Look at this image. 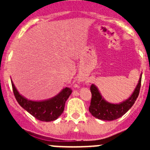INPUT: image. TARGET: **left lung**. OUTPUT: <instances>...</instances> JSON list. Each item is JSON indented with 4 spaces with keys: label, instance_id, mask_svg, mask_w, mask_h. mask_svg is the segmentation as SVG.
<instances>
[{
    "label": "left lung",
    "instance_id": "1",
    "mask_svg": "<svg viewBox=\"0 0 150 150\" xmlns=\"http://www.w3.org/2000/svg\"><path fill=\"white\" fill-rule=\"evenodd\" d=\"M142 75V73H141L138 83L131 96L127 99L119 103H111L107 102L101 94L97 86L92 84L90 88L92 98L89 107V112L93 117L102 120L111 121L120 118L131 109L137 100L139 93Z\"/></svg>",
    "mask_w": 150,
    "mask_h": 150
}]
</instances>
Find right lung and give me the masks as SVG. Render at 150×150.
Masks as SVG:
<instances>
[{
	"label": "right lung",
	"mask_w": 150,
	"mask_h": 150,
	"mask_svg": "<svg viewBox=\"0 0 150 150\" xmlns=\"http://www.w3.org/2000/svg\"><path fill=\"white\" fill-rule=\"evenodd\" d=\"M11 81L13 94L19 105L40 121L51 122L59 117L64 110L66 101L72 93L69 88H64L61 91L50 99L45 100H30L22 96Z\"/></svg>",
	"instance_id": "add662e5"
}]
</instances>
